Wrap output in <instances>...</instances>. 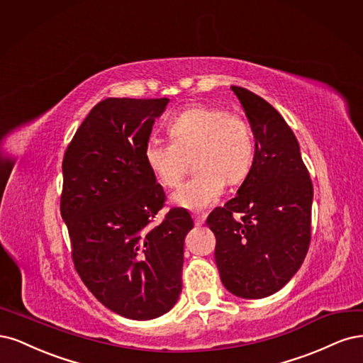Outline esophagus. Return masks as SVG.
I'll list each match as a JSON object with an SVG mask.
<instances>
[{"label":"esophagus","mask_w":363,"mask_h":363,"mask_svg":"<svg viewBox=\"0 0 363 363\" xmlns=\"http://www.w3.org/2000/svg\"><path fill=\"white\" fill-rule=\"evenodd\" d=\"M193 218H194V223L197 226H202L205 223V220H206V214L205 213H194Z\"/></svg>","instance_id":"34e87169"}]
</instances>
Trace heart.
<instances>
[{
    "mask_svg": "<svg viewBox=\"0 0 363 363\" xmlns=\"http://www.w3.org/2000/svg\"><path fill=\"white\" fill-rule=\"evenodd\" d=\"M172 142L150 138L145 147L149 170L160 184L178 186L196 158L199 173L173 193L186 209H205L223 194L226 182L249 178L256 161V138L247 121L226 108L194 105L169 123Z\"/></svg>",
    "mask_w": 363,
    "mask_h": 363,
    "instance_id": "heart-1",
    "label": "heart"
}]
</instances>
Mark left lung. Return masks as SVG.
<instances>
[{"mask_svg": "<svg viewBox=\"0 0 363 363\" xmlns=\"http://www.w3.org/2000/svg\"><path fill=\"white\" fill-rule=\"evenodd\" d=\"M256 138V161L238 194L208 216L216 264L228 291L264 298L284 288L311 244L313 186L300 146L280 113L253 91L232 86ZM242 213L240 220L233 217Z\"/></svg>", "mask_w": 363, "mask_h": 363, "instance_id": "left-lung-1", "label": "left lung"}]
</instances>
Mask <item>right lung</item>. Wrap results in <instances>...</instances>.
Instances as JSON below:
<instances>
[{
	"label": "right lung",
	"instance_id": "1",
	"mask_svg": "<svg viewBox=\"0 0 363 363\" xmlns=\"http://www.w3.org/2000/svg\"><path fill=\"white\" fill-rule=\"evenodd\" d=\"M167 98L104 99L87 114L63 157L60 213L81 280L104 306L131 320L170 311L182 291L184 240L194 223L172 208L145 147Z\"/></svg>",
	"mask_w": 363,
	"mask_h": 363
}]
</instances>
